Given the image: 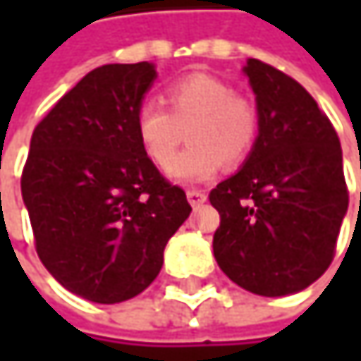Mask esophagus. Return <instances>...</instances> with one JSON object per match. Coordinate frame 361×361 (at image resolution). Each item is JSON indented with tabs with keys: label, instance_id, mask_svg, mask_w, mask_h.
Masks as SVG:
<instances>
[{
	"label": "esophagus",
	"instance_id": "34e87169",
	"mask_svg": "<svg viewBox=\"0 0 361 361\" xmlns=\"http://www.w3.org/2000/svg\"><path fill=\"white\" fill-rule=\"evenodd\" d=\"M185 196H188L192 207H198V204H202L207 200V192H202V190H188Z\"/></svg>",
	"mask_w": 361,
	"mask_h": 361
}]
</instances>
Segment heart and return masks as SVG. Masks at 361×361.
<instances>
[{"label":"heart","instance_id":"b5f03b06","mask_svg":"<svg viewBox=\"0 0 361 361\" xmlns=\"http://www.w3.org/2000/svg\"><path fill=\"white\" fill-rule=\"evenodd\" d=\"M165 106L144 102L135 112V137L146 159L167 169L177 154L183 131L190 146L171 167L180 183L215 178L221 161L238 165L251 154L259 133V110L251 98L213 75L194 73L165 90Z\"/></svg>","mask_w":361,"mask_h":361}]
</instances>
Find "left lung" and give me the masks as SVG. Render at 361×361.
I'll list each match as a JSON object with an SVG mask.
<instances>
[{"mask_svg":"<svg viewBox=\"0 0 361 361\" xmlns=\"http://www.w3.org/2000/svg\"><path fill=\"white\" fill-rule=\"evenodd\" d=\"M259 135L243 169L217 183L213 255L255 295L284 297L316 282L334 259L349 192L330 118L282 71L249 58Z\"/></svg>","mask_w":361,"mask_h":361,"instance_id":"1","label":"left lung"}]
</instances>
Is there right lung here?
<instances>
[{
    "instance_id": "1",
    "label": "right lung",
    "mask_w": 361,
    "mask_h": 361,
    "mask_svg": "<svg viewBox=\"0 0 361 361\" xmlns=\"http://www.w3.org/2000/svg\"><path fill=\"white\" fill-rule=\"evenodd\" d=\"M157 79L150 62L87 73L37 123L20 190L45 269L94 303L152 284L192 207L146 159L135 112Z\"/></svg>"
}]
</instances>
